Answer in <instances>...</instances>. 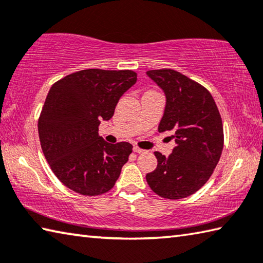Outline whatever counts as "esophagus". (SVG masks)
Masks as SVG:
<instances>
[{"instance_id":"34e87169","label":"esophagus","mask_w":263,"mask_h":263,"mask_svg":"<svg viewBox=\"0 0 263 263\" xmlns=\"http://www.w3.org/2000/svg\"><path fill=\"white\" fill-rule=\"evenodd\" d=\"M133 151H135L136 153H138V154H141V153H145V151L144 149H141L140 147H138V146H135L133 147Z\"/></svg>"}]
</instances>
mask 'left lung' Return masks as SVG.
Here are the masks:
<instances>
[{"label": "left lung", "mask_w": 263, "mask_h": 263, "mask_svg": "<svg viewBox=\"0 0 263 263\" xmlns=\"http://www.w3.org/2000/svg\"><path fill=\"white\" fill-rule=\"evenodd\" d=\"M147 74L165 93L159 131H173L176 147L168 157L154 152L157 166L146 175V180L162 198L190 197L207 183L221 157V115L209 90L178 71L149 70Z\"/></svg>", "instance_id": "left-lung-1"}]
</instances>
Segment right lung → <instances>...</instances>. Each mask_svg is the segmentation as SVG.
Wrapping results in <instances>:
<instances>
[{"mask_svg": "<svg viewBox=\"0 0 263 263\" xmlns=\"http://www.w3.org/2000/svg\"><path fill=\"white\" fill-rule=\"evenodd\" d=\"M136 82L132 70L86 69L50 87L37 131L50 169L66 187L89 197L114 187L133 146L104 141L99 126L112 117L119 98Z\"/></svg>", "mask_w": 263, "mask_h": 263, "instance_id": "add662e5", "label": "right lung"}]
</instances>
